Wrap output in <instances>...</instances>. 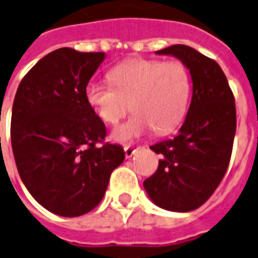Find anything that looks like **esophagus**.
Instances as JSON below:
<instances>
[{
	"mask_svg": "<svg viewBox=\"0 0 258 258\" xmlns=\"http://www.w3.org/2000/svg\"><path fill=\"white\" fill-rule=\"evenodd\" d=\"M141 148H133V146H125V157H126L127 159L132 158L136 153L138 152Z\"/></svg>",
	"mask_w": 258,
	"mask_h": 258,
	"instance_id": "34e87169",
	"label": "esophagus"
}]
</instances>
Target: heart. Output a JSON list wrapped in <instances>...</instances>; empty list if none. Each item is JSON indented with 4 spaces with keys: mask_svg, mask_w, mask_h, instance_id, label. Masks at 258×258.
<instances>
[{
    "mask_svg": "<svg viewBox=\"0 0 258 258\" xmlns=\"http://www.w3.org/2000/svg\"><path fill=\"white\" fill-rule=\"evenodd\" d=\"M109 80L112 84L91 80L86 100L104 124H118L129 108L136 113L114 129L113 141L127 144L152 129L170 133L186 116L191 78L180 61L133 59L114 67Z\"/></svg>",
    "mask_w": 258,
    "mask_h": 258,
    "instance_id": "1",
    "label": "heart"
}]
</instances>
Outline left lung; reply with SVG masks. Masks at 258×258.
<instances>
[{"mask_svg": "<svg viewBox=\"0 0 258 258\" xmlns=\"http://www.w3.org/2000/svg\"><path fill=\"white\" fill-rule=\"evenodd\" d=\"M155 54L171 55L186 66L192 97L175 137L150 146L161 159L144 187L158 207L188 212L214 194L228 169L236 133L235 97L220 66L192 47L174 44Z\"/></svg>", "mask_w": 258, "mask_h": 258, "instance_id": "left-lung-1", "label": "left lung"}]
</instances>
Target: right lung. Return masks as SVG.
I'll return each instance as SVG.
<instances>
[{
    "label": "right lung",
    "mask_w": 258,
    "mask_h": 258,
    "mask_svg": "<svg viewBox=\"0 0 258 258\" xmlns=\"http://www.w3.org/2000/svg\"><path fill=\"white\" fill-rule=\"evenodd\" d=\"M104 52L57 48L27 72L12 110V148L27 191L47 211L75 218L101 202L110 174L124 162L120 145L105 144V125L86 100Z\"/></svg>",
    "instance_id": "right-lung-1"
}]
</instances>
